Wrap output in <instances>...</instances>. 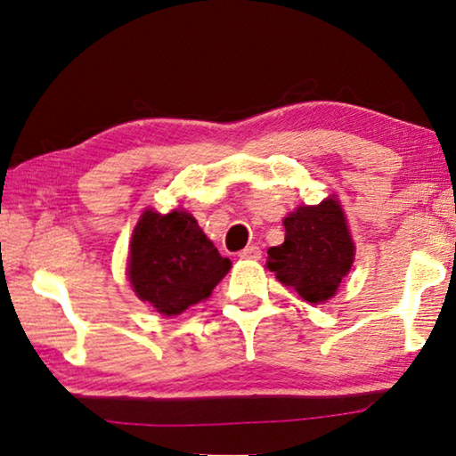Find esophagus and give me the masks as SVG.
<instances>
[{
	"label": "esophagus",
	"mask_w": 456,
	"mask_h": 456,
	"mask_svg": "<svg viewBox=\"0 0 456 456\" xmlns=\"http://www.w3.org/2000/svg\"><path fill=\"white\" fill-rule=\"evenodd\" d=\"M239 256H241V259H253V261H256L261 256V249L256 245H249V247H245L241 253H239Z\"/></svg>",
	"instance_id": "obj_1"
}]
</instances>
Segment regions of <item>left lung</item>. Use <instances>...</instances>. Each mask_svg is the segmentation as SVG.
<instances>
[{"label": "left lung", "mask_w": 456, "mask_h": 456, "mask_svg": "<svg viewBox=\"0 0 456 456\" xmlns=\"http://www.w3.org/2000/svg\"><path fill=\"white\" fill-rule=\"evenodd\" d=\"M285 241L267 251V267L303 301L319 305L337 293L354 261V243L335 197L297 207L283 219Z\"/></svg>", "instance_id": "1"}]
</instances>
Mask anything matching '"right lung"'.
<instances>
[{
	"label": "right lung",
	"mask_w": 456,
	"mask_h": 456,
	"mask_svg": "<svg viewBox=\"0 0 456 456\" xmlns=\"http://www.w3.org/2000/svg\"><path fill=\"white\" fill-rule=\"evenodd\" d=\"M127 261L135 295L167 317L205 301L231 269L193 215L181 209H147L131 235Z\"/></svg>",
	"instance_id": "1"
}]
</instances>
